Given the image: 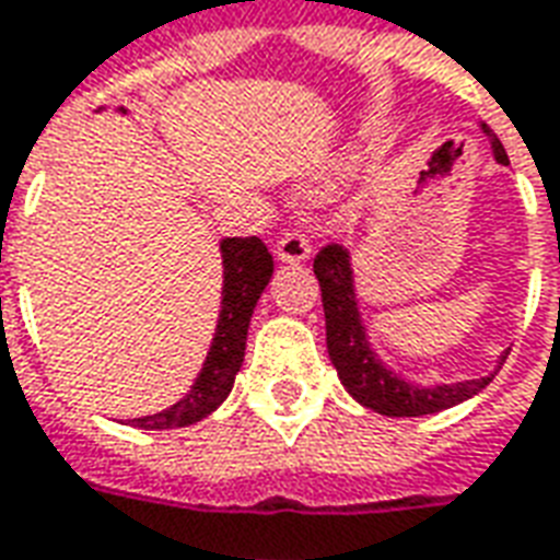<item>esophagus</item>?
Here are the masks:
<instances>
[{"instance_id":"1","label":"esophagus","mask_w":560,"mask_h":560,"mask_svg":"<svg viewBox=\"0 0 560 560\" xmlns=\"http://www.w3.org/2000/svg\"><path fill=\"white\" fill-rule=\"evenodd\" d=\"M308 254H312V245H308V240L300 230H291V233H284L276 242V257H279L281 264H306Z\"/></svg>"}]
</instances>
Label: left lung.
I'll return each instance as SVG.
<instances>
[{
  "label": "left lung",
  "instance_id": "left-lung-1",
  "mask_svg": "<svg viewBox=\"0 0 560 560\" xmlns=\"http://www.w3.org/2000/svg\"><path fill=\"white\" fill-rule=\"evenodd\" d=\"M482 132L491 142V154L500 166H510V158L498 142V136L479 124ZM315 276L320 284V303H324V320H327V351L334 361L336 373L342 388L354 400L373 409L378 416L390 418H418L433 416L452 409L457 402L470 400L479 390L498 375V370L506 361V354H500L498 370L482 375V378H464L452 385H418L412 378H402V373L390 370L382 361L378 348L370 342L366 324L361 318L358 306V288H354V267H351V254L342 245H327L315 257Z\"/></svg>",
  "mask_w": 560,
  "mask_h": 560
}]
</instances>
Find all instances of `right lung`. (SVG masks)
I'll return each instance as SVG.
<instances>
[{
  "mask_svg": "<svg viewBox=\"0 0 560 560\" xmlns=\"http://www.w3.org/2000/svg\"><path fill=\"white\" fill-rule=\"evenodd\" d=\"M117 112H127V108H117ZM221 267H224L221 312H218L212 346L202 361V370L182 400L154 416L132 418V428L172 430L197 424L206 416H212L233 390L236 373L245 361V339H248L254 306L272 279V254L257 236H245V240L233 236V240H221Z\"/></svg>",
  "mask_w": 560,
  "mask_h": 560,
  "instance_id": "add662e5",
  "label": "right lung"
}]
</instances>
